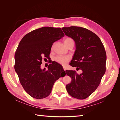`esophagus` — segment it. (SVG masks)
I'll use <instances>...</instances> for the list:
<instances>
[{"label":"esophagus","instance_id":"esophagus-1","mask_svg":"<svg viewBox=\"0 0 120 120\" xmlns=\"http://www.w3.org/2000/svg\"><path fill=\"white\" fill-rule=\"evenodd\" d=\"M63 68H64V71H66V68H65V67H64V66H63Z\"/></svg>","mask_w":120,"mask_h":120}]
</instances>
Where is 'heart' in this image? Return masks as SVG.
Here are the masks:
<instances>
[{"instance_id":"1","label":"heart","mask_w":120,"mask_h":120,"mask_svg":"<svg viewBox=\"0 0 120 120\" xmlns=\"http://www.w3.org/2000/svg\"><path fill=\"white\" fill-rule=\"evenodd\" d=\"M64 44L67 45L69 43L74 41L73 39L70 38H67L64 40ZM70 57L68 56H57L54 57V60L61 64H65L70 60Z\"/></svg>"}]
</instances>
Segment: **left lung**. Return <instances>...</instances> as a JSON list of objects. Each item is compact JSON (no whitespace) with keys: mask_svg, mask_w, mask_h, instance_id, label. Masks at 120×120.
Instances as JSON below:
<instances>
[{"mask_svg":"<svg viewBox=\"0 0 120 120\" xmlns=\"http://www.w3.org/2000/svg\"><path fill=\"white\" fill-rule=\"evenodd\" d=\"M62 30L75 43L70 65L82 71L79 75L75 71H66L71 79V82L66 86L67 92L76 99H85L97 89L106 72V52L99 37L88 29L72 26Z\"/></svg>","mask_w":120,"mask_h":120,"instance_id":"left-lung-1","label":"left lung"}]
</instances>
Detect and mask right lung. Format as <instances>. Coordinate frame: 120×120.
Returning <instances> with one entry per match:
<instances>
[{"mask_svg":"<svg viewBox=\"0 0 120 120\" xmlns=\"http://www.w3.org/2000/svg\"><path fill=\"white\" fill-rule=\"evenodd\" d=\"M64 35L60 27H43L29 32L20 41L14 56V68L21 85L32 98L41 99L49 96L54 83L63 73L66 75L63 67L54 61L48 70L41 68L53 43Z\"/></svg>","mask_w":120,"mask_h":120,"instance_id":"obj_1","label":"right lung"}]
</instances>
